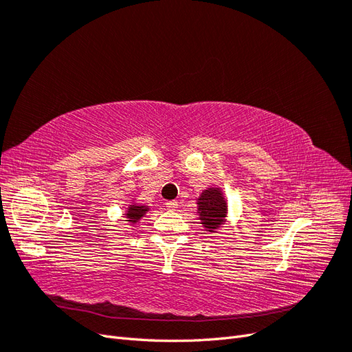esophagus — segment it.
<instances>
[{
	"label": "esophagus",
	"mask_w": 352,
	"mask_h": 352,
	"mask_svg": "<svg viewBox=\"0 0 352 352\" xmlns=\"http://www.w3.org/2000/svg\"><path fill=\"white\" fill-rule=\"evenodd\" d=\"M166 207H167V210H176L177 208V201H167Z\"/></svg>",
	"instance_id": "obj_1"
}]
</instances>
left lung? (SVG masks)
I'll use <instances>...</instances> for the list:
<instances>
[{
	"instance_id": "8db88e82",
	"label": "left lung",
	"mask_w": 352,
	"mask_h": 352,
	"mask_svg": "<svg viewBox=\"0 0 352 352\" xmlns=\"http://www.w3.org/2000/svg\"><path fill=\"white\" fill-rule=\"evenodd\" d=\"M201 225L207 232H216L228 214V202L220 188H207L197 201Z\"/></svg>"
}]
</instances>
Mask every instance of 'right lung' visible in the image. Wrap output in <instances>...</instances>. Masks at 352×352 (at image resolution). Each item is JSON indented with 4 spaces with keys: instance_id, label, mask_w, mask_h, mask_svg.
I'll list each match as a JSON object with an SVG mask.
<instances>
[{
    "instance_id": "1",
    "label": "right lung",
    "mask_w": 352,
    "mask_h": 352,
    "mask_svg": "<svg viewBox=\"0 0 352 352\" xmlns=\"http://www.w3.org/2000/svg\"><path fill=\"white\" fill-rule=\"evenodd\" d=\"M148 210H150L148 208V206H141V204H135V202H132V204L126 210V214H124L126 220L124 221L136 225V223L144 217V214Z\"/></svg>"
}]
</instances>
